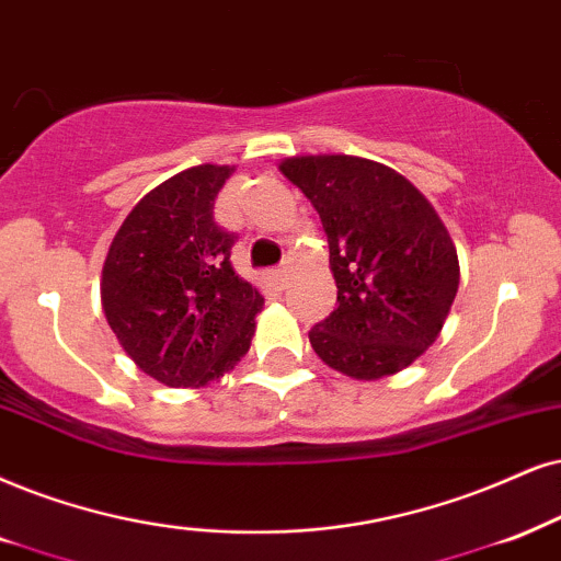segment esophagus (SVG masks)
Here are the masks:
<instances>
[{
	"label": "esophagus",
	"mask_w": 561,
	"mask_h": 561,
	"mask_svg": "<svg viewBox=\"0 0 561 561\" xmlns=\"http://www.w3.org/2000/svg\"><path fill=\"white\" fill-rule=\"evenodd\" d=\"M266 282L268 287L282 293V289L287 287V268H272V272H266Z\"/></svg>",
	"instance_id": "esophagus-1"
}]
</instances>
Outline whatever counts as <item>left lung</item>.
Wrapping results in <instances>:
<instances>
[{
  "mask_svg": "<svg viewBox=\"0 0 561 561\" xmlns=\"http://www.w3.org/2000/svg\"><path fill=\"white\" fill-rule=\"evenodd\" d=\"M329 238L336 310L310 329L333 370L393 375L430 350L458 293V253L432 204L396 170L350 154L287 158Z\"/></svg>",
  "mask_w": 561,
  "mask_h": 561,
  "instance_id": "1",
  "label": "left lung"
}]
</instances>
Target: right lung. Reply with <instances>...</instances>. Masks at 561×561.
I'll use <instances>...</instances> for the list:
<instances>
[{"mask_svg": "<svg viewBox=\"0 0 561 561\" xmlns=\"http://www.w3.org/2000/svg\"><path fill=\"white\" fill-rule=\"evenodd\" d=\"M230 165H196L152 188L129 211L103 264L101 300L139 370L198 388L240 363L264 305L236 274V232L215 222Z\"/></svg>", "mask_w": 561, "mask_h": 561, "instance_id": "1", "label": "right lung"}]
</instances>
